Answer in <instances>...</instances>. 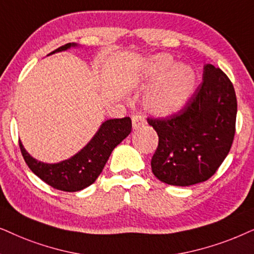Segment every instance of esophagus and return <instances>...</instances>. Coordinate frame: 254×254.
<instances>
[{"label": "esophagus", "instance_id": "esophagus-1", "mask_svg": "<svg viewBox=\"0 0 254 254\" xmlns=\"http://www.w3.org/2000/svg\"><path fill=\"white\" fill-rule=\"evenodd\" d=\"M146 121H145V117L141 116V115H133L132 117V127L133 129H140L141 127H144Z\"/></svg>", "mask_w": 254, "mask_h": 254}]
</instances>
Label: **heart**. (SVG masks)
Returning <instances> with one entry per match:
<instances>
[{
    "label": "heart",
    "instance_id": "obj_1",
    "mask_svg": "<svg viewBox=\"0 0 254 254\" xmlns=\"http://www.w3.org/2000/svg\"><path fill=\"white\" fill-rule=\"evenodd\" d=\"M173 64L172 57L167 54L155 56L150 63L152 79L161 76L146 100L147 107L157 114L167 115L180 109L194 92V70L186 65L173 66Z\"/></svg>",
    "mask_w": 254,
    "mask_h": 254
}]
</instances>
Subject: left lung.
<instances>
[{
  "instance_id": "obj_1",
  "label": "left lung",
  "mask_w": 254,
  "mask_h": 254,
  "mask_svg": "<svg viewBox=\"0 0 254 254\" xmlns=\"http://www.w3.org/2000/svg\"><path fill=\"white\" fill-rule=\"evenodd\" d=\"M237 97L222 69L207 64L200 86L182 109L166 118L147 117L159 141L153 174L172 186H191L216 173L232 146Z\"/></svg>"
}]
</instances>
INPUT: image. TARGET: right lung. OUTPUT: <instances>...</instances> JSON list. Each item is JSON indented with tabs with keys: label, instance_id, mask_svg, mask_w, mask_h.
Here are the masks:
<instances>
[{
	"label": "right lung",
	"instance_id": "add662e5",
	"mask_svg": "<svg viewBox=\"0 0 254 254\" xmlns=\"http://www.w3.org/2000/svg\"><path fill=\"white\" fill-rule=\"evenodd\" d=\"M76 44L68 43L50 54L65 51ZM132 129L130 117L108 120L93 139L72 158L58 164H45L33 159L19 141L22 155L30 170L51 187L63 191H79L95 182L102 173L111 152Z\"/></svg>",
	"mask_w": 254,
	"mask_h": 254
}]
</instances>
